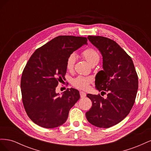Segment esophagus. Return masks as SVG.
Wrapping results in <instances>:
<instances>
[{
  "label": "esophagus",
  "mask_w": 151,
  "mask_h": 151,
  "mask_svg": "<svg viewBox=\"0 0 151 151\" xmlns=\"http://www.w3.org/2000/svg\"><path fill=\"white\" fill-rule=\"evenodd\" d=\"M80 96H81V98H85L86 96V94L84 92H83V91H81Z\"/></svg>",
  "instance_id": "34e87169"
}]
</instances>
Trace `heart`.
Listing matches in <instances>:
<instances>
[{"instance_id": "obj_1", "label": "heart", "mask_w": 151, "mask_h": 151, "mask_svg": "<svg viewBox=\"0 0 151 151\" xmlns=\"http://www.w3.org/2000/svg\"><path fill=\"white\" fill-rule=\"evenodd\" d=\"M82 54L91 65L95 64V63H98L99 61V54L96 50L93 48L86 49L83 51ZM76 59V55L74 53H72L69 55L66 61V68L67 70L72 71L73 70ZM92 81V77L79 76L73 79L71 81V83L73 86H74L77 89L86 90L88 88L89 84Z\"/></svg>"}]
</instances>
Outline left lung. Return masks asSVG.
Here are the masks:
<instances>
[{
  "label": "left lung",
  "instance_id": "obj_1",
  "mask_svg": "<svg viewBox=\"0 0 151 151\" xmlns=\"http://www.w3.org/2000/svg\"><path fill=\"white\" fill-rule=\"evenodd\" d=\"M88 38L103 57V69L96 76V88L108 94L106 98L100 94H87L93 105L86 116L91 124L109 128L130 113L137 93L138 76L131 57L115 41L100 36Z\"/></svg>",
  "mask_w": 151,
  "mask_h": 151
}]
</instances>
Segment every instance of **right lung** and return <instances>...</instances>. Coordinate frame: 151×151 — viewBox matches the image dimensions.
<instances>
[{"label":"right lung","mask_w":151,"mask_h":151,"mask_svg":"<svg viewBox=\"0 0 151 151\" xmlns=\"http://www.w3.org/2000/svg\"><path fill=\"white\" fill-rule=\"evenodd\" d=\"M86 37L59 36L32 55L22 72V101L27 115L36 125L52 129L64 123L70 108L80 98L78 90L67 89L61 96L55 89L65 78L68 57L84 45Z\"/></svg>","instance_id":"add662e5"}]
</instances>
